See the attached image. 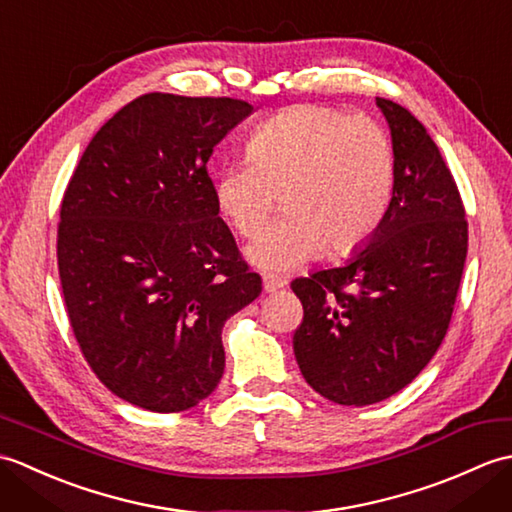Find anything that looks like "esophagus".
<instances>
[{"label":"esophagus","instance_id":"1","mask_svg":"<svg viewBox=\"0 0 512 512\" xmlns=\"http://www.w3.org/2000/svg\"><path fill=\"white\" fill-rule=\"evenodd\" d=\"M281 288H284V281H281V279H275V277L264 279V292H268V295H270V292L281 290Z\"/></svg>","mask_w":512,"mask_h":512}]
</instances>
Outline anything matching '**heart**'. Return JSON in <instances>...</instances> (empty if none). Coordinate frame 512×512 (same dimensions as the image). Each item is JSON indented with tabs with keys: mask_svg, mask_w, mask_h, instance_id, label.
Masks as SVG:
<instances>
[{
	"mask_svg": "<svg viewBox=\"0 0 512 512\" xmlns=\"http://www.w3.org/2000/svg\"><path fill=\"white\" fill-rule=\"evenodd\" d=\"M248 156L224 162L213 198L233 231H262L284 195L286 217L248 246L268 275L292 273L328 250L350 255L383 222L394 193V151L378 121L330 105H295L248 138Z\"/></svg>",
	"mask_w": 512,
	"mask_h": 512,
	"instance_id": "1",
	"label": "heart"
}]
</instances>
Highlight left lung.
<instances>
[{"label": "left lung", "instance_id": "8db88e82", "mask_svg": "<svg viewBox=\"0 0 512 512\" xmlns=\"http://www.w3.org/2000/svg\"><path fill=\"white\" fill-rule=\"evenodd\" d=\"M394 147V193L369 244L341 268L290 284L303 306L292 336L306 383L336 405L398 394L449 330L469 250L451 169L416 116L376 99Z\"/></svg>", "mask_w": 512, "mask_h": 512}]
</instances>
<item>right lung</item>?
I'll use <instances>...</instances> for the list:
<instances>
[{
  "label": "right lung",
  "mask_w": 512,
  "mask_h": 512,
  "mask_svg": "<svg viewBox=\"0 0 512 512\" xmlns=\"http://www.w3.org/2000/svg\"><path fill=\"white\" fill-rule=\"evenodd\" d=\"M250 114L228 96H138L94 134L63 193L57 262L74 339L136 407L176 413L209 396L226 319L262 292L206 169Z\"/></svg>",
  "instance_id": "obj_1"
}]
</instances>
